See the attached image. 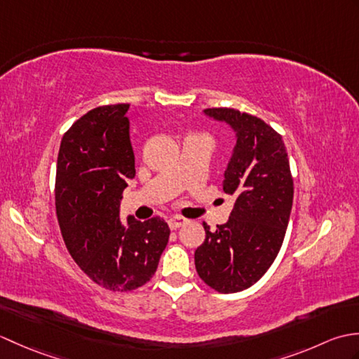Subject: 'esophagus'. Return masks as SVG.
<instances>
[{
    "label": "esophagus",
    "instance_id": "1",
    "mask_svg": "<svg viewBox=\"0 0 359 359\" xmlns=\"http://www.w3.org/2000/svg\"><path fill=\"white\" fill-rule=\"evenodd\" d=\"M185 224H187V219L182 216H172L170 220H168V225H170L171 230H177L179 226L185 225Z\"/></svg>",
    "mask_w": 359,
    "mask_h": 359
}]
</instances>
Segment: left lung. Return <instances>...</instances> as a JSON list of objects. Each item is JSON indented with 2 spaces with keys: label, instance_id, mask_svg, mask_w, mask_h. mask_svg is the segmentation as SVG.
I'll use <instances>...</instances> for the list:
<instances>
[{
  "label": "left lung",
  "instance_id": "8db88e82",
  "mask_svg": "<svg viewBox=\"0 0 359 359\" xmlns=\"http://www.w3.org/2000/svg\"><path fill=\"white\" fill-rule=\"evenodd\" d=\"M203 114L236 137L222 182L234 207L216 231L203 224L207 236L194 262L205 284L236 293L256 284L276 259L292 212L293 179L282 137L264 120L230 108Z\"/></svg>",
  "mask_w": 359,
  "mask_h": 359
}]
</instances>
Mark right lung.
I'll list each match as a JSON object with an SVG mask.
<instances>
[{"instance_id": "add662e5", "label": "right lung", "mask_w": 359, "mask_h": 359, "mask_svg": "<svg viewBox=\"0 0 359 359\" xmlns=\"http://www.w3.org/2000/svg\"><path fill=\"white\" fill-rule=\"evenodd\" d=\"M129 104L100 106L71 126L60 144L55 205L63 239L88 276L114 292L154 276L170 226L160 217L120 220L128 179L135 175Z\"/></svg>"}]
</instances>
